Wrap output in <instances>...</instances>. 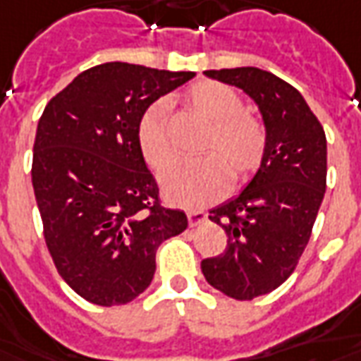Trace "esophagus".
I'll return each mask as SVG.
<instances>
[{
	"label": "esophagus",
	"mask_w": 361,
	"mask_h": 361,
	"mask_svg": "<svg viewBox=\"0 0 361 361\" xmlns=\"http://www.w3.org/2000/svg\"><path fill=\"white\" fill-rule=\"evenodd\" d=\"M188 220L189 226L195 228V226H199V224H202V221L207 220V212H202V210H189Z\"/></svg>",
	"instance_id": "1"
}]
</instances>
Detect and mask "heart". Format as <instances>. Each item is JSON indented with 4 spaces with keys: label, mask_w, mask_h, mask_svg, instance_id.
<instances>
[{
    "label": "heart",
    "mask_w": 361,
    "mask_h": 361,
    "mask_svg": "<svg viewBox=\"0 0 361 361\" xmlns=\"http://www.w3.org/2000/svg\"><path fill=\"white\" fill-rule=\"evenodd\" d=\"M189 111L210 122L204 159L180 162L162 176V193L181 207H202L218 199L228 188V166L235 180L260 166L266 153V130L260 120L241 111V97L220 82H197L183 95ZM141 154L153 170H164L172 160L168 137L166 103H154L141 116L137 128Z\"/></svg>",
    "instance_id": "b5f03b06"
}]
</instances>
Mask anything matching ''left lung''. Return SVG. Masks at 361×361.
Instances as JSON below:
<instances>
[{"mask_svg":"<svg viewBox=\"0 0 361 361\" xmlns=\"http://www.w3.org/2000/svg\"><path fill=\"white\" fill-rule=\"evenodd\" d=\"M247 93L262 114L266 153L241 193L210 210L228 233L220 256L207 258V281L235 300L277 289L308 245L327 180V140L298 90L262 68L204 71Z\"/></svg>","mask_w":361,"mask_h":361,"instance_id":"8db88e82","label":"left lung"}]
</instances>
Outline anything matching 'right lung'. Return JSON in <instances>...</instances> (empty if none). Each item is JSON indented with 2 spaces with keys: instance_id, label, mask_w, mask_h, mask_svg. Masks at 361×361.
Segmentation results:
<instances>
[{
  "instance_id": "obj_1",
  "label": "right lung",
  "mask_w": 361,
  "mask_h": 361,
  "mask_svg": "<svg viewBox=\"0 0 361 361\" xmlns=\"http://www.w3.org/2000/svg\"><path fill=\"white\" fill-rule=\"evenodd\" d=\"M128 63L84 71L38 122L32 185L61 277L87 302H132L151 285L160 243L188 228L162 207L137 143L141 116L193 78Z\"/></svg>"
}]
</instances>
